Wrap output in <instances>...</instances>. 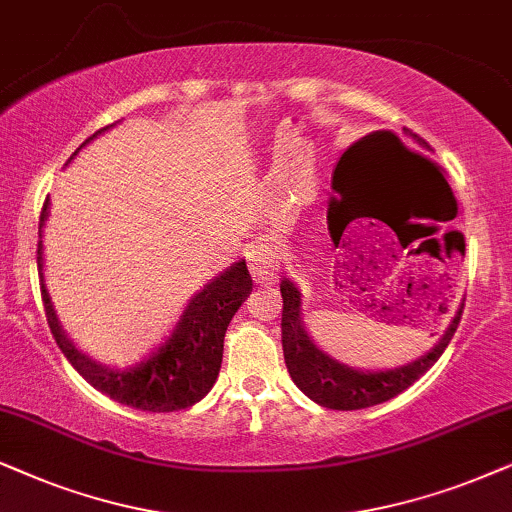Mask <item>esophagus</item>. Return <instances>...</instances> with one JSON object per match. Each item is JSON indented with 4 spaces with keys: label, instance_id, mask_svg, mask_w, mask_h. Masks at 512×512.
<instances>
[{
    "label": "esophagus",
    "instance_id": "obj_1",
    "mask_svg": "<svg viewBox=\"0 0 512 512\" xmlns=\"http://www.w3.org/2000/svg\"><path fill=\"white\" fill-rule=\"evenodd\" d=\"M248 267L255 283H271L278 274V255L276 248L269 243H260L250 250Z\"/></svg>",
    "mask_w": 512,
    "mask_h": 512
}]
</instances>
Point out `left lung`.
I'll return each instance as SVG.
<instances>
[{
    "instance_id": "obj_1",
    "label": "left lung",
    "mask_w": 512,
    "mask_h": 512,
    "mask_svg": "<svg viewBox=\"0 0 512 512\" xmlns=\"http://www.w3.org/2000/svg\"><path fill=\"white\" fill-rule=\"evenodd\" d=\"M403 133L410 138L414 145L421 149H428V145L419 135H414L403 128ZM384 138L388 145L395 149H403L407 152L400 138H395L391 133L377 135ZM407 156L414 161H421L424 166H433L431 161L421 159L419 154L407 152ZM281 295H283V356L285 365L292 381H295L299 391L309 395L313 403L320 407H330V410H363V407H372L386 400L395 398L398 393H403L405 388H410L414 381L431 370L435 360L442 356V351L447 349V344L452 342L456 327H459L463 302L456 309L452 323L447 325V330L442 332V337L433 344V349H428L424 356H419L412 363L388 367V370H360V367H351L342 363V360L327 356L320 346L309 337V332L304 330L302 320V292L297 290V285L290 278L281 281Z\"/></svg>"
}]
</instances>
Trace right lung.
I'll use <instances>...</instances> for the list:
<instances>
[{
	"instance_id": "1",
	"label": "right lung",
	"mask_w": 512,
	"mask_h": 512,
	"mask_svg": "<svg viewBox=\"0 0 512 512\" xmlns=\"http://www.w3.org/2000/svg\"><path fill=\"white\" fill-rule=\"evenodd\" d=\"M109 128L112 126L100 128L79 149H84L88 142L98 138L100 133L109 131ZM79 149L70 156V161L79 154ZM49 206L51 203L46 199L42 220H39L37 264L39 276H42L46 318H49L51 332L56 337L60 351L65 353L74 370L93 388H98L100 393L142 412L185 410V407H192L206 398L210 388L215 386L222 367L224 332H227L234 313L241 309V304L252 292V278L248 274V267H245V260L234 262L215 278H210L199 292H194V297H189L173 330L140 363L126 367L105 365L81 351L67 337L58 320L56 306L51 302L49 288H46L42 234L44 224L49 220Z\"/></svg>"
}]
</instances>
